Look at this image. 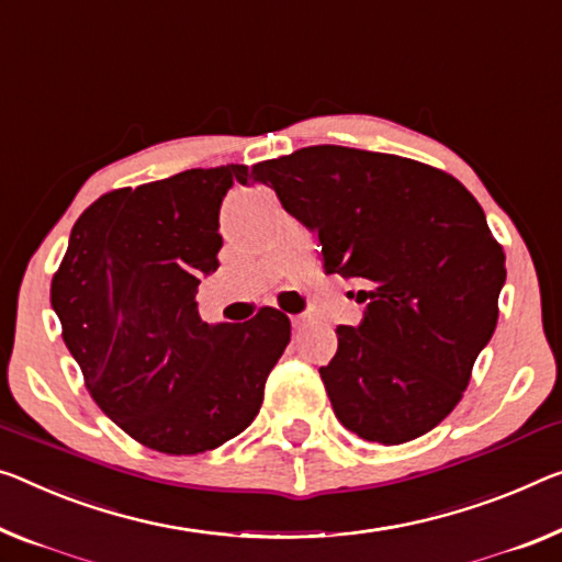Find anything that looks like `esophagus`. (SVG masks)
I'll return each mask as SVG.
<instances>
[{"label": "esophagus", "instance_id": "34e87169", "mask_svg": "<svg viewBox=\"0 0 562 562\" xmlns=\"http://www.w3.org/2000/svg\"><path fill=\"white\" fill-rule=\"evenodd\" d=\"M308 322H311V318H308V316H304V314H299V316H291V326H293V331H301V329H306Z\"/></svg>", "mask_w": 562, "mask_h": 562}]
</instances>
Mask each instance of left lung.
<instances>
[{
	"mask_svg": "<svg viewBox=\"0 0 562 562\" xmlns=\"http://www.w3.org/2000/svg\"><path fill=\"white\" fill-rule=\"evenodd\" d=\"M318 233L324 271L357 279L359 326L336 329L318 369L353 435L404 445L435 429L468 390L497 326L505 251L450 172L400 155L311 145L236 168Z\"/></svg>",
	"mask_w": 562,
	"mask_h": 562,
	"instance_id": "1",
	"label": "left lung"
}]
</instances>
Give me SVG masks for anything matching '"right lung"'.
<instances>
[{
  "label": "right lung",
  "instance_id": "obj_1",
  "mask_svg": "<svg viewBox=\"0 0 562 562\" xmlns=\"http://www.w3.org/2000/svg\"><path fill=\"white\" fill-rule=\"evenodd\" d=\"M236 168L100 195L52 276V308L92 400L166 454L215 450L251 425L291 339L289 316L271 306L244 324L198 314V286L218 269V213Z\"/></svg>",
  "mask_w": 562,
  "mask_h": 562
}]
</instances>
